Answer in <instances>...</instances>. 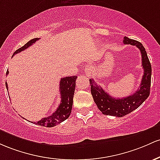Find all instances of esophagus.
Returning <instances> with one entry per match:
<instances>
[{"mask_svg": "<svg viewBox=\"0 0 160 160\" xmlns=\"http://www.w3.org/2000/svg\"><path fill=\"white\" fill-rule=\"evenodd\" d=\"M85 73H86V74L88 75V76H89L90 75H91V68L89 66H86V67L85 68Z\"/></svg>", "mask_w": 160, "mask_h": 160, "instance_id": "34e87169", "label": "esophagus"}]
</instances>
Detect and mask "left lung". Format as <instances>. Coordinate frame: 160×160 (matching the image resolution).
Segmentation results:
<instances>
[{
  "label": "left lung",
  "mask_w": 160,
  "mask_h": 160,
  "mask_svg": "<svg viewBox=\"0 0 160 160\" xmlns=\"http://www.w3.org/2000/svg\"><path fill=\"white\" fill-rule=\"evenodd\" d=\"M124 44L136 46L140 50L142 57V66L143 75L141 85L133 94L123 98H114L102 88L101 86L95 83L94 79L90 78L91 91L94 101L102 113L107 116L122 117L136 109L146 100L150 95V83H151L152 69L144 47L139 41L124 37Z\"/></svg>",
  "instance_id": "1"
}]
</instances>
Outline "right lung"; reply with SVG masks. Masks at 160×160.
<instances>
[{
  "mask_svg": "<svg viewBox=\"0 0 160 160\" xmlns=\"http://www.w3.org/2000/svg\"><path fill=\"white\" fill-rule=\"evenodd\" d=\"M38 40V38H33L30 40L28 42H27L24 46L18 49L13 53V55L16 53H19V52L24 51L32 46L35 41ZM9 71L8 69L6 75H8ZM77 76H69L65 77L60 79V93L61 96V102L57 107V110L53 112L51 116H48V117L42 118L38 122H32L33 123L36 124V125H41V126L44 127H53L55 125H58L62 122L65 121L69 117L72 108V103H73V97H74L75 92V81H76ZM6 87L7 89L8 90V83L6 82ZM30 122V121H28Z\"/></svg>",
  "mask_w": 160,
  "mask_h": 160,
  "instance_id": "add662e5",
  "label": "right lung"
}]
</instances>
